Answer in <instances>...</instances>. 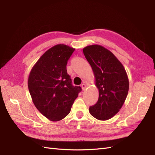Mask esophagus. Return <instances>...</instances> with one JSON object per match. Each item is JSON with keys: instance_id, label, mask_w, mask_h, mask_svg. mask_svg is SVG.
I'll list each match as a JSON object with an SVG mask.
<instances>
[{"instance_id": "obj_1", "label": "esophagus", "mask_w": 155, "mask_h": 155, "mask_svg": "<svg viewBox=\"0 0 155 155\" xmlns=\"http://www.w3.org/2000/svg\"><path fill=\"white\" fill-rule=\"evenodd\" d=\"M81 87H82V88H83V90L84 91V89H85V88H86V84H81Z\"/></svg>"}]
</instances>
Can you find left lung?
I'll return each mask as SVG.
<instances>
[{"label":"left lung","instance_id":"1","mask_svg":"<svg viewBox=\"0 0 155 155\" xmlns=\"http://www.w3.org/2000/svg\"><path fill=\"white\" fill-rule=\"evenodd\" d=\"M83 51L99 92L97 103L90 107L89 112L98 120H108L119 111L126 100L129 88L127 72L117 58L101 45L87 46Z\"/></svg>","mask_w":155,"mask_h":155}]
</instances>
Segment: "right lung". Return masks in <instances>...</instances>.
<instances>
[{
  "instance_id": "1",
  "label": "right lung",
  "mask_w": 155,
  "mask_h": 155,
  "mask_svg": "<svg viewBox=\"0 0 155 155\" xmlns=\"http://www.w3.org/2000/svg\"><path fill=\"white\" fill-rule=\"evenodd\" d=\"M75 49L59 44L42 54L32 67L28 87L36 108L51 121L67 117L82 91L72 84L67 64Z\"/></svg>"
}]
</instances>
